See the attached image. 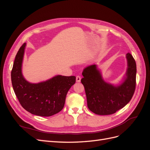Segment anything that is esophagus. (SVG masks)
Returning a JSON list of instances; mask_svg holds the SVG:
<instances>
[{
    "mask_svg": "<svg viewBox=\"0 0 150 150\" xmlns=\"http://www.w3.org/2000/svg\"><path fill=\"white\" fill-rule=\"evenodd\" d=\"M81 76H76V82L79 83L80 81H81Z\"/></svg>",
    "mask_w": 150,
    "mask_h": 150,
    "instance_id": "obj_1",
    "label": "esophagus"
}]
</instances>
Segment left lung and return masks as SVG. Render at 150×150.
I'll list each match as a JSON object with an SVG mask.
<instances>
[{
    "instance_id": "1",
    "label": "left lung",
    "mask_w": 150,
    "mask_h": 150,
    "mask_svg": "<svg viewBox=\"0 0 150 150\" xmlns=\"http://www.w3.org/2000/svg\"><path fill=\"white\" fill-rule=\"evenodd\" d=\"M126 58L128 66L127 77L117 87L104 82L96 64L88 66L83 70L84 78L81 81L85 89L88 107L95 114H114L132 98L136 89L137 64L131 54H127Z\"/></svg>"
}]
</instances>
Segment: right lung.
<instances>
[{
    "label": "right lung",
    "mask_w": 150,
    "mask_h": 150,
    "mask_svg": "<svg viewBox=\"0 0 150 150\" xmlns=\"http://www.w3.org/2000/svg\"><path fill=\"white\" fill-rule=\"evenodd\" d=\"M25 43L18 51L11 71L14 93L21 106L31 114L51 116L64 108L68 91L76 82V77L56 76L45 82L31 84L22 74Z\"/></svg>",
    "instance_id": "1"
}]
</instances>
